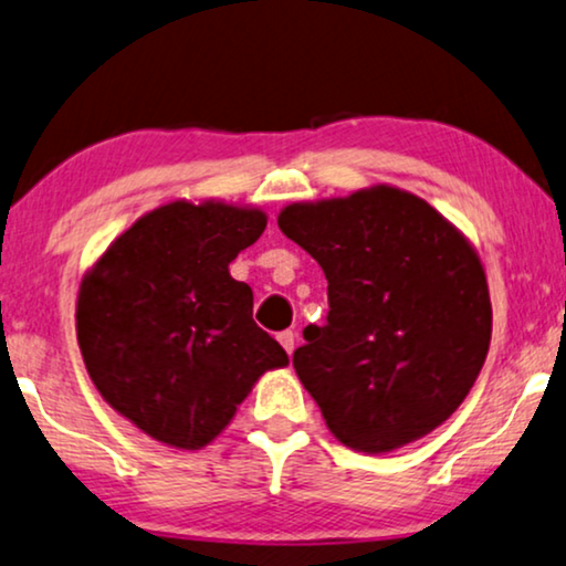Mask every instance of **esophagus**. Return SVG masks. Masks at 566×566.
I'll return each mask as SVG.
<instances>
[{
    "instance_id": "1",
    "label": "esophagus",
    "mask_w": 566,
    "mask_h": 566,
    "mask_svg": "<svg viewBox=\"0 0 566 566\" xmlns=\"http://www.w3.org/2000/svg\"><path fill=\"white\" fill-rule=\"evenodd\" d=\"M276 338H279V344L284 346V352H287V354L295 352V342H297L295 331H282V334H279Z\"/></svg>"
}]
</instances>
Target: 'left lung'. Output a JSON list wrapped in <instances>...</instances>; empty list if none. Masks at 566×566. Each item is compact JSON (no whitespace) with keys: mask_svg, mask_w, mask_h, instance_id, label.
I'll use <instances>...</instances> for the list:
<instances>
[{"mask_svg":"<svg viewBox=\"0 0 566 566\" xmlns=\"http://www.w3.org/2000/svg\"><path fill=\"white\" fill-rule=\"evenodd\" d=\"M276 222L328 279L326 323L303 331L292 365L336 440L388 453L440 427L469 396L492 338L469 240L390 186L290 205Z\"/></svg>","mask_w":566,"mask_h":566,"instance_id":"1","label":"left lung"}]
</instances>
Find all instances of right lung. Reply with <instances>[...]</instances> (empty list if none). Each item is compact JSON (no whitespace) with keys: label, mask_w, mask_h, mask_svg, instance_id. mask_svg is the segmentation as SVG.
<instances>
[{"label":"right lung","mask_w":566,"mask_h":566,"mask_svg":"<svg viewBox=\"0 0 566 566\" xmlns=\"http://www.w3.org/2000/svg\"><path fill=\"white\" fill-rule=\"evenodd\" d=\"M263 230L259 209L172 201L113 240L82 279L77 342L90 378L165 446L205 448L253 382L290 361L228 269Z\"/></svg>","instance_id":"obj_1"}]
</instances>
